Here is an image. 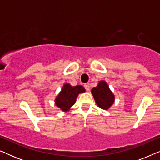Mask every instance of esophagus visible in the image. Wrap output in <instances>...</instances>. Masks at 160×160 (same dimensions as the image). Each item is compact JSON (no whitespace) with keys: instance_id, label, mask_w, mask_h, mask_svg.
I'll list each match as a JSON object with an SVG mask.
<instances>
[{"instance_id":"34e87169","label":"esophagus","mask_w":160,"mask_h":160,"mask_svg":"<svg viewBox=\"0 0 160 160\" xmlns=\"http://www.w3.org/2000/svg\"><path fill=\"white\" fill-rule=\"evenodd\" d=\"M84 88L86 89L87 91H89V86L88 84H84Z\"/></svg>"}]
</instances>
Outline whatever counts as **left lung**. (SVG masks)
I'll return each instance as SVG.
<instances>
[{
    "mask_svg": "<svg viewBox=\"0 0 160 160\" xmlns=\"http://www.w3.org/2000/svg\"><path fill=\"white\" fill-rule=\"evenodd\" d=\"M92 94L96 103L100 108L108 110L114 102L115 97L109 87L105 81H100L98 86L92 89Z\"/></svg>",
    "mask_w": 160,
    "mask_h": 160,
    "instance_id": "1",
    "label": "left lung"
}]
</instances>
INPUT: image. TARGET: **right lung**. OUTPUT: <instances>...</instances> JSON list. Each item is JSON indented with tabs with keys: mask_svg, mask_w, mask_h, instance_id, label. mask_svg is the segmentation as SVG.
Masks as SVG:
<instances>
[{
	"mask_svg": "<svg viewBox=\"0 0 160 160\" xmlns=\"http://www.w3.org/2000/svg\"><path fill=\"white\" fill-rule=\"evenodd\" d=\"M85 92V89L81 85L72 87L69 84L63 85L62 90L55 99L56 106L62 111H68L75 104L78 94Z\"/></svg>",
	"mask_w": 160,
	"mask_h": 160,
	"instance_id": "right-lung-1",
	"label": "right lung"
}]
</instances>
